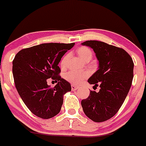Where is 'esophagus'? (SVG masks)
<instances>
[{
	"instance_id": "obj_1",
	"label": "esophagus",
	"mask_w": 146,
	"mask_h": 146,
	"mask_svg": "<svg viewBox=\"0 0 146 146\" xmlns=\"http://www.w3.org/2000/svg\"><path fill=\"white\" fill-rule=\"evenodd\" d=\"M71 87H72V91H76V90H77L78 88H79V86H76L74 85V84H72Z\"/></svg>"
}]
</instances>
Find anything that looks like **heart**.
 <instances>
[{"mask_svg": "<svg viewBox=\"0 0 146 146\" xmlns=\"http://www.w3.org/2000/svg\"><path fill=\"white\" fill-rule=\"evenodd\" d=\"M77 54L84 61L91 60L93 55L91 50L88 48L84 47V46L78 48ZM67 58H68V55H65L64 57H63L60 62V65L62 67H64L65 66ZM88 75V73L85 72L70 71L64 74V77L65 80L69 82L70 83L74 85H79L86 79Z\"/></svg>", "mask_w": 146, "mask_h": 146, "instance_id": "b5f03b06", "label": "heart"}]
</instances>
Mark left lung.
I'll return each mask as SVG.
<instances>
[{"label":"left lung","mask_w":146,"mask_h":146,"mask_svg":"<svg viewBox=\"0 0 146 146\" xmlns=\"http://www.w3.org/2000/svg\"><path fill=\"white\" fill-rule=\"evenodd\" d=\"M94 50L98 70L88 79L90 84L100 86L99 92L91 91L82 100L85 115L92 121L102 122L114 116L122 106L133 77V62L124 49L98 40L82 43Z\"/></svg>","instance_id":"left-lung-1"}]
</instances>
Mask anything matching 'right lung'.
<instances>
[{"mask_svg":"<svg viewBox=\"0 0 146 146\" xmlns=\"http://www.w3.org/2000/svg\"><path fill=\"white\" fill-rule=\"evenodd\" d=\"M72 43H42L17 52L13 61V74L17 91L29 110L42 119L58 115L63 97L71 85L60 76L58 64ZM52 78L58 83L54 88L47 84Z\"/></svg>","mask_w":146,"mask_h":146,"instance_id":"1","label":"right lung"}]
</instances>
